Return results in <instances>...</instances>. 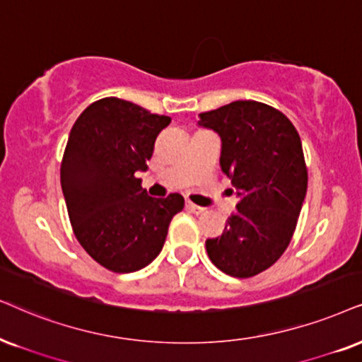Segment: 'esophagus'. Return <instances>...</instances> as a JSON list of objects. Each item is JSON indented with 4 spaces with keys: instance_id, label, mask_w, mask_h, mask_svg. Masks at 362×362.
<instances>
[{
    "instance_id": "esophagus-1",
    "label": "esophagus",
    "mask_w": 362,
    "mask_h": 362,
    "mask_svg": "<svg viewBox=\"0 0 362 362\" xmlns=\"http://www.w3.org/2000/svg\"><path fill=\"white\" fill-rule=\"evenodd\" d=\"M185 207L189 209L192 214H197V215H199V214H202L204 210H205L204 207H200V205H195V204H192V202H187V204H185Z\"/></svg>"
}]
</instances>
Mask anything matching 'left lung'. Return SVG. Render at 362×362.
<instances>
[{
  "label": "left lung",
  "mask_w": 362,
  "mask_h": 362,
  "mask_svg": "<svg viewBox=\"0 0 362 362\" xmlns=\"http://www.w3.org/2000/svg\"><path fill=\"white\" fill-rule=\"evenodd\" d=\"M199 125L221 136L222 172L239 195L222 235L205 240L209 259L227 276H257L291 244L303 209L308 167L300 136L282 112L254 100L200 113Z\"/></svg>",
  "instance_id": "8db88e82"
}]
</instances>
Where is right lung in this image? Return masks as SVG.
Masks as SVG:
<instances>
[{
	"label": "right lung",
	"instance_id": "right-lung-1",
	"mask_svg": "<svg viewBox=\"0 0 362 362\" xmlns=\"http://www.w3.org/2000/svg\"><path fill=\"white\" fill-rule=\"evenodd\" d=\"M168 123L170 117L107 97L83 110L68 136L59 168L68 217L86 254L112 272L147 267L184 209L180 194L153 199L136 178Z\"/></svg>",
	"mask_w": 362,
	"mask_h": 362
}]
</instances>
